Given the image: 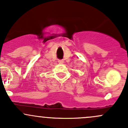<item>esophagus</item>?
Segmentation results:
<instances>
[{
    "label": "esophagus",
    "instance_id": "1",
    "mask_svg": "<svg viewBox=\"0 0 128 128\" xmlns=\"http://www.w3.org/2000/svg\"><path fill=\"white\" fill-rule=\"evenodd\" d=\"M58 63L60 64H63L64 63V60H58Z\"/></svg>",
    "mask_w": 128,
    "mask_h": 128
}]
</instances>
